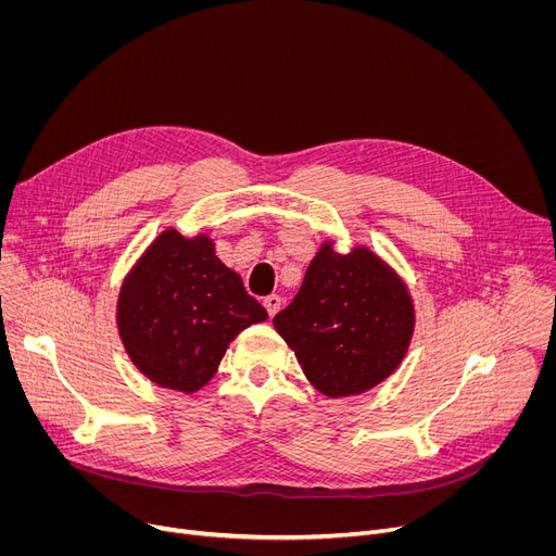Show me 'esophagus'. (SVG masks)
<instances>
[{"instance_id":"34e87169","label":"esophagus","mask_w":556,"mask_h":556,"mask_svg":"<svg viewBox=\"0 0 556 556\" xmlns=\"http://www.w3.org/2000/svg\"><path fill=\"white\" fill-rule=\"evenodd\" d=\"M281 298L279 295H268L266 300H263V306H266V311H268V315L270 317H275L277 313H279V308H281Z\"/></svg>"}]
</instances>
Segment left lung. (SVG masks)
<instances>
[{
    "label": "left lung",
    "instance_id": "8db88e82",
    "mask_svg": "<svg viewBox=\"0 0 556 556\" xmlns=\"http://www.w3.org/2000/svg\"><path fill=\"white\" fill-rule=\"evenodd\" d=\"M273 325L313 388L338 399L394 374L415 333V306L403 279L369 248L340 254L325 243Z\"/></svg>",
    "mask_w": 556,
    "mask_h": 556
}]
</instances>
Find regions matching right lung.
Here are the masks:
<instances>
[{
  "instance_id": "1",
  "label": "right lung",
  "mask_w": 556,
  "mask_h": 556,
  "mask_svg": "<svg viewBox=\"0 0 556 556\" xmlns=\"http://www.w3.org/2000/svg\"><path fill=\"white\" fill-rule=\"evenodd\" d=\"M268 319L243 279L216 256L207 233L166 229L141 254L116 302L126 354L166 390L193 394L207 386L229 342Z\"/></svg>"
}]
</instances>
